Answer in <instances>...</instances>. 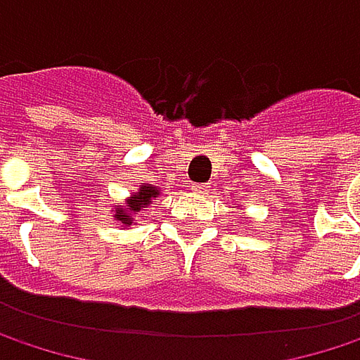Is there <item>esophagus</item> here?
Wrapping results in <instances>:
<instances>
[{
	"label": "esophagus",
	"mask_w": 360,
	"mask_h": 360,
	"mask_svg": "<svg viewBox=\"0 0 360 360\" xmlns=\"http://www.w3.org/2000/svg\"><path fill=\"white\" fill-rule=\"evenodd\" d=\"M191 191L198 193V195H206V193L210 191V187H208L206 183H193V185H191Z\"/></svg>",
	"instance_id": "obj_1"
}]
</instances>
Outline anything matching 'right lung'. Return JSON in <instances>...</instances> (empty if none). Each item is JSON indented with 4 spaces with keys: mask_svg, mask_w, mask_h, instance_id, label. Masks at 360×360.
Here are the masks:
<instances>
[{
    "mask_svg": "<svg viewBox=\"0 0 360 360\" xmlns=\"http://www.w3.org/2000/svg\"><path fill=\"white\" fill-rule=\"evenodd\" d=\"M160 193H162L160 187H156V185H152V183H141V185L124 200V204H118V206L112 208L114 221H116L122 229H129V227L133 225L135 217H137L139 212H143V210L152 204V200L158 198Z\"/></svg>",
    "mask_w": 360,
    "mask_h": 360,
    "instance_id": "obj_1",
    "label": "right lung"
}]
</instances>
